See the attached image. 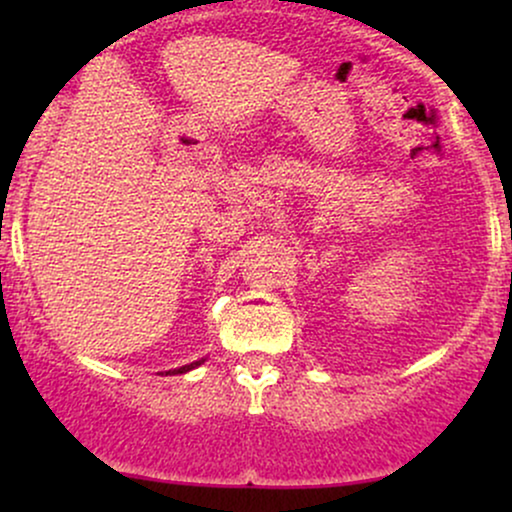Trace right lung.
<instances>
[{
  "mask_svg": "<svg viewBox=\"0 0 512 512\" xmlns=\"http://www.w3.org/2000/svg\"><path fill=\"white\" fill-rule=\"evenodd\" d=\"M207 361V358H199V361H192V363H187V366H180V368H173V370H166V375H180V373H187V370H192V368H197V366H202V363ZM163 375V373H161Z\"/></svg>",
  "mask_w": 512,
  "mask_h": 512,
  "instance_id": "add662e5",
  "label": "right lung"
}]
</instances>
